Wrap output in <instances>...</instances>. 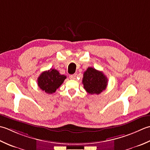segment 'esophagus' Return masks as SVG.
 I'll return each instance as SVG.
<instances>
[{"instance_id": "34e87169", "label": "esophagus", "mask_w": 150, "mask_h": 150, "mask_svg": "<svg viewBox=\"0 0 150 150\" xmlns=\"http://www.w3.org/2000/svg\"><path fill=\"white\" fill-rule=\"evenodd\" d=\"M69 78H70V79H74L76 78V75L75 74L70 75L69 76Z\"/></svg>"}]
</instances>
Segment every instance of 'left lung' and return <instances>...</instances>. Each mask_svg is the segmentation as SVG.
I'll return each instance as SVG.
<instances>
[{"mask_svg": "<svg viewBox=\"0 0 150 150\" xmlns=\"http://www.w3.org/2000/svg\"><path fill=\"white\" fill-rule=\"evenodd\" d=\"M108 81V78L102 72L88 67L83 73L82 83L88 93L99 94L106 88Z\"/></svg>", "mask_w": 150, "mask_h": 150, "instance_id": "left-lung-1", "label": "left lung"}]
</instances>
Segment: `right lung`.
<instances>
[{
	"instance_id": "add662e5",
	"label": "right lung",
	"mask_w": 150,
	"mask_h": 150,
	"mask_svg": "<svg viewBox=\"0 0 150 150\" xmlns=\"http://www.w3.org/2000/svg\"><path fill=\"white\" fill-rule=\"evenodd\" d=\"M66 78V76L60 74L57 70L50 69L41 73L38 79V84L46 93L52 94L61 86Z\"/></svg>"
}]
</instances>
